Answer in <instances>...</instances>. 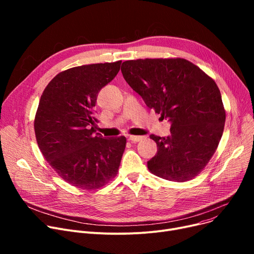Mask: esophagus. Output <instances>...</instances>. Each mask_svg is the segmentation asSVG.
<instances>
[{"instance_id": "1", "label": "esophagus", "mask_w": 254, "mask_h": 254, "mask_svg": "<svg viewBox=\"0 0 254 254\" xmlns=\"http://www.w3.org/2000/svg\"><path fill=\"white\" fill-rule=\"evenodd\" d=\"M143 139H144V137H142V136H129L128 137V140L130 142H139V141H141Z\"/></svg>"}]
</instances>
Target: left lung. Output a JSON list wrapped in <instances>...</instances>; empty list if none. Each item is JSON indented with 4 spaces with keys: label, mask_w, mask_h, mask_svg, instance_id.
<instances>
[{
    "label": "left lung",
    "mask_w": 254,
    "mask_h": 254,
    "mask_svg": "<svg viewBox=\"0 0 254 254\" xmlns=\"http://www.w3.org/2000/svg\"><path fill=\"white\" fill-rule=\"evenodd\" d=\"M128 85L145 104L172 123L171 135H150L157 153L147 162L153 175L185 182L201 173L221 139L225 110L209 75L181 58L139 59L123 63Z\"/></svg>",
    "instance_id": "1"
}]
</instances>
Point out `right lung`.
Returning a JSON list of instances; mask_svg holds the SVG:
<instances>
[{"instance_id": "1", "label": "right lung", "mask_w": 254, "mask_h": 254, "mask_svg": "<svg viewBox=\"0 0 254 254\" xmlns=\"http://www.w3.org/2000/svg\"><path fill=\"white\" fill-rule=\"evenodd\" d=\"M120 64L117 61L63 71L40 99L34 120L39 148L58 175L77 189H101L118 173L127 139L95 135L93 107Z\"/></svg>"}]
</instances>
